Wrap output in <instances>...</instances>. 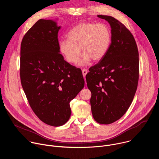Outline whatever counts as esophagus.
Returning <instances> with one entry per match:
<instances>
[{
  "label": "esophagus",
  "instance_id": "34e87169",
  "mask_svg": "<svg viewBox=\"0 0 159 159\" xmlns=\"http://www.w3.org/2000/svg\"><path fill=\"white\" fill-rule=\"evenodd\" d=\"M82 74H83V76L84 77H85L86 74H87V70L86 69H83L82 70Z\"/></svg>",
  "mask_w": 159,
  "mask_h": 159
}]
</instances>
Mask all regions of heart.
Masks as SVG:
<instances>
[{"instance_id":"1","label":"heart","mask_w":159,"mask_h":159,"mask_svg":"<svg viewBox=\"0 0 159 159\" xmlns=\"http://www.w3.org/2000/svg\"><path fill=\"white\" fill-rule=\"evenodd\" d=\"M67 38L59 43L61 53L68 62L75 64L82 52L84 55L79 64L85 65L91 59L98 61L105 56L111 45V32L109 27L102 22H84L74 26Z\"/></svg>"}]
</instances>
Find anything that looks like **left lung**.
Masks as SVG:
<instances>
[{
	"label": "left lung",
	"mask_w": 159,
	"mask_h": 159,
	"mask_svg": "<svg viewBox=\"0 0 159 159\" xmlns=\"http://www.w3.org/2000/svg\"><path fill=\"white\" fill-rule=\"evenodd\" d=\"M98 17L109 23L111 43L85 78L92 94L93 118L98 123L108 125L120 119L133 101L139 78V55L133 36L123 24L112 16Z\"/></svg>",
	"instance_id": "8db88e82"
}]
</instances>
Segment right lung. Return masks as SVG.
<instances>
[{
  "instance_id": "1",
  "label": "right lung",
  "mask_w": 159,
  "mask_h": 159,
  "mask_svg": "<svg viewBox=\"0 0 159 159\" xmlns=\"http://www.w3.org/2000/svg\"><path fill=\"white\" fill-rule=\"evenodd\" d=\"M53 20L39 19L20 44V77L28 102L38 118L53 126L66 123L71 115L70 102L84 87L82 71L60 53Z\"/></svg>"
}]
</instances>
